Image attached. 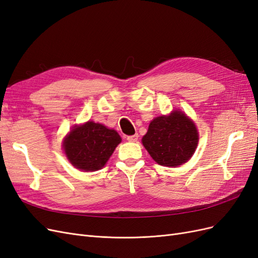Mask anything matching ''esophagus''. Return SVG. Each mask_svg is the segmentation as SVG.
<instances>
[{
    "label": "esophagus",
    "mask_w": 258,
    "mask_h": 258,
    "mask_svg": "<svg viewBox=\"0 0 258 258\" xmlns=\"http://www.w3.org/2000/svg\"><path fill=\"white\" fill-rule=\"evenodd\" d=\"M138 139H139V136H138V135H134V136L127 137V140H128L129 142H137Z\"/></svg>",
    "instance_id": "esophagus-1"
}]
</instances>
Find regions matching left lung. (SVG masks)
Here are the masks:
<instances>
[{"mask_svg": "<svg viewBox=\"0 0 258 258\" xmlns=\"http://www.w3.org/2000/svg\"><path fill=\"white\" fill-rule=\"evenodd\" d=\"M199 135L195 122L182 111L154 118L142 143L160 166L177 167L188 161L196 151Z\"/></svg>", "mask_w": 258, "mask_h": 258, "instance_id": "8db88e82", "label": "left lung"}]
</instances>
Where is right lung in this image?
Instances as JSON below:
<instances>
[{"instance_id": "add662e5", "label": "right lung", "mask_w": 258, "mask_h": 258, "mask_svg": "<svg viewBox=\"0 0 258 258\" xmlns=\"http://www.w3.org/2000/svg\"><path fill=\"white\" fill-rule=\"evenodd\" d=\"M121 142L114 129L102 123L87 121L75 124L63 140V151L69 161L76 169L92 172L102 169Z\"/></svg>"}]
</instances>
